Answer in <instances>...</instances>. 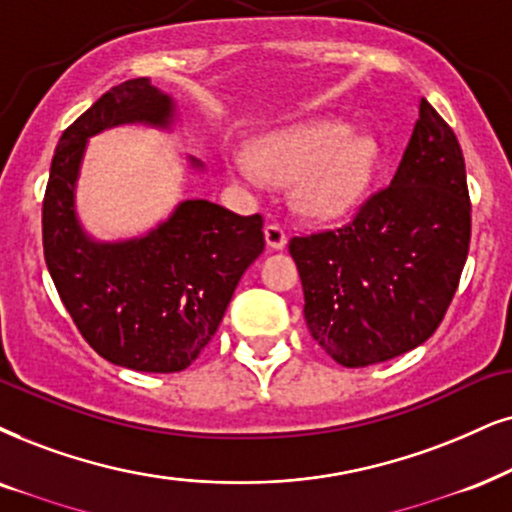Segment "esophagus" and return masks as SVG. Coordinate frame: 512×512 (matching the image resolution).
I'll return each instance as SVG.
<instances>
[{"label": "esophagus", "mask_w": 512, "mask_h": 512, "mask_svg": "<svg viewBox=\"0 0 512 512\" xmlns=\"http://www.w3.org/2000/svg\"><path fill=\"white\" fill-rule=\"evenodd\" d=\"M264 241H267V248L271 250H283L288 243V234L283 231V226L267 224L264 226Z\"/></svg>", "instance_id": "34e87169"}]
</instances>
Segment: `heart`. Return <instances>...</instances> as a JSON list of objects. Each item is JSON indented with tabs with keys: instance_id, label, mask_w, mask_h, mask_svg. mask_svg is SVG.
Masks as SVG:
<instances>
[{
	"instance_id": "b5f03b06",
	"label": "heart",
	"mask_w": 512,
	"mask_h": 512,
	"mask_svg": "<svg viewBox=\"0 0 512 512\" xmlns=\"http://www.w3.org/2000/svg\"><path fill=\"white\" fill-rule=\"evenodd\" d=\"M380 146L347 120L314 118L255 139L250 153H226V170L243 179L293 181L297 210L312 219H342L364 203L378 170Z\"/></svg>"
}]
</instances>
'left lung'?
Masks as SVG:
<instances>
[{
	"mask_svg": "<svg viewBox=\"0 0 512 512\" xmlns=\"http://www.w3.org/2000/svg\"><path fill=\"white\" fill-rule=\"evenodd\" d=\"M468 245L461 146L423 99L390 186L342 229L290 238L309 333L345 368L423 345L449 309Z\"/></svg>",
	"mask_w": 512,
	"mask_h": 512,
	"instance_id": "1",
	"label": "left lung"
}]
</instances>
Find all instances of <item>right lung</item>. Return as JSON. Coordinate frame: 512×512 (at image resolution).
<instances>
[{"label":"right lung","instance_id":"add662e5","mask_svg":"<svg viewBox=\"0 0 512 512\" xmlns=\"http://www.w3.org/2000/svg\"><path fill=\"white\" fill-rule=\"evenodd\" d=\"M177 122V101L148 77L113 87L63 132L42 205L44 260L82 338L111 364L141 373L189 368L264 250L260 215L241 217L203 198L181 200L134 238L99 241L84 231L77 181L89 139L120 125L172 132ZM186 160L205 172L198 158Z\"/></svg>","mask_w":512,"mask_h":512}]
</instances>
